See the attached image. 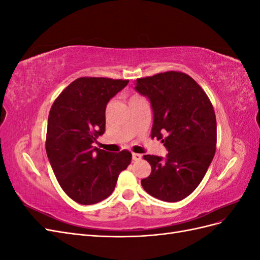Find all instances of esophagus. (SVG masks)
Masks as SVG:
<instances>
[{"label": "esophagus", "instance_id": "esophagus-1", "mask_svg": "<svg viewBox=\"0 0 260 260\" xmlns=\"http://www.w3.org/2000/svg\"><path fill=\"white\" fill-rule=\"evenodd\" d=\"M141 158H142V155H141V154L132 153V159H133V160H140Z\"/></svg>", "mask_w": 260, "mask_h": 260}]
</instances>
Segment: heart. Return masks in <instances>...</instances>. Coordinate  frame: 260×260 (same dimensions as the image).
<instances>
[{
    "label": "heart",
    "instance_id": "b5f03b06",
    "mask_svg": "<svg viewBox=\"0 0 260 260\" xmlns=\"http://www.w3.org/2000/svg\"><path fill=\"white\" fill-rule=\"evenodd\" d=\"M136 98H137V96H136ZM133 99H135V98H133Z\"/></svg>",
    "mask_w": 260,
    "mask_h": 260
}]
</instances>
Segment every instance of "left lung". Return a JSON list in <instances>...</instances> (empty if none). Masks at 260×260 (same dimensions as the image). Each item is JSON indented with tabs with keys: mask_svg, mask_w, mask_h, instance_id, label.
I'll return each instance as SVG.
<instances>
[{
	"mask_svg": "<svg viewBox=\"0 0 260 260\" xmlns=\"http://www.w3.org/2000/svg\"><path fill=\"white\" fill-rule=\"evenodd\" d=\"M136 90L151 102L152 139L161 140L168 151L165 159L143 156L152 172L141 184L156 199L179 202L199 186L215 156L214 107L198 82L181 72L139 78Z\"/></svg>",
	"mask_w": 260,
	"mask_h": 260,
	"instance_id": "left-lung-1",
	"label": "left lung"
}]
</instances>
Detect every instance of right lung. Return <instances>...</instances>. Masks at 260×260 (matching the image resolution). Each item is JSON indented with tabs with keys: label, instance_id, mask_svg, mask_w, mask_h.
<instances>
[{
	"label": "right lung",
	"instance_id": "1",
	"mask_svg": "<svg viewBox=\"0 0 260 260\" xmlns=\"http://www.w3.org/2000/svg\"><path fill=\"white\" fill-rule=\"evenodd\" d=\"M129 80L78 78L54 101L45 148L60 187L75 202L92 205L107 199L127 168L129 151L109 153L94 147L105 132V109Z\"/></svg>",
	"mask_w": 260,
	"mask_h": 260
}]
</instances>
